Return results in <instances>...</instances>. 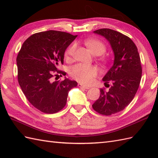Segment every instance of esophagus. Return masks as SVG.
Wrapping results in <instances>:
<instances>
[{"label": "esophagus", "instance_id": "34e87169", "mask_svg": "<svg viewBox=\"0 0 158 158\" xmlns=\"http://www.w3.org/2000/svg\"><path fill=\"white\" fill-rule=\"evenodd\" d=\"M78 86L79 87V88H84V89H88L90 88L89 86H86L85 85L83 84H81V83H79L78 84Z\"/></svg>", "mask_w": 158, "mask_h": 158}]
</instances>
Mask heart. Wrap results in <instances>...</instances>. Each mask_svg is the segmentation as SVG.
Here are the masks:
<instances>
[{
	"label": "heart",
	"mask_w": 158,
	"mask_h": 158,
	"mask_svg": "<svg viewBox=\"0 0 158 158\" xmlns=\"http://www.w3.org/2000/svg\"><path fill=\"white\" fill-rule=\"evenodd\" d=\"M86 45L88 47L92 54L100 56L106 51V47L102 42L97 39H90L85 42ZM76 45L73 44L66 50L65 57L69 59L71 58L75 51ZM98 69L95 66H89L78 64L71 67L70 69V75L77 81L84 84L92 83L95 77L98 75Z\"/></svg>",
	"instance_id": "obj_1"
}]
</instances>
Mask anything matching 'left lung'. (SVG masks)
Here are the masks:
<instances>
[{"mask_svg":"<svg viewBox=\"0 0 158 158\" xmlns=\"http://www.w3.org/2000/svg\"><path fill=\"white\" fill-rule=\"evenodd\" d=\"M105 37L114 54L113 64L102 78L109 91L100 89L99 98L92 107L102 115H110L123 110L135 97L141 79L142 67L136 45L128 36L109 28L94 31Z\"/></svg>","mask_w":158,"mask_h":158,"instance_id":"left-lung-1","label":"left lung"}]
</instances>
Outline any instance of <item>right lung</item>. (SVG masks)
I'll use <instances>...</instances> for the list:
<instances>
[{"instance_id": "right-lung-1", "label": "right lung", "mask_w": 158, "mask_h": 158, "mask_svg": "<svg viewBox=\"0 0 158 158\" xmlns=\"http://www.w3.org/2000/svg\"><path fill=\"white\" fill-rule=\"evenodd\" d=\"M77 37L65 32L48 31L32 35L26 40L17 57L19 84L26 98L35 108L55 113L66 104L69 92L77 82L69 79L52 81L53 71L64 62L67 48Z\"/></svg>"}]
</instances>
